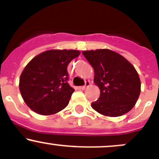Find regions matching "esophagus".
I'll use <instances>...</instances> for the list:
<instances>
[{"mask_svg":"<svg viewBox=\"0 0 159 159\" xmlns=\"http://www.w3.org/2000/svg\"><path fill=\"white\" fill-rule=\"evenodd\" d=\"M90 85V83H89V81H86V83H85V85L83 86H82V89H85L86 87H88V86Z\"/></svg>","mask_w":159,"mask_h":159,"instance_id":"34e87169","label":"esophagus"}]
</instances>
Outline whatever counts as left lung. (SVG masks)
Instances as JSON below:
<instances>
[{
	"mask_svg": "<svg viewBox=\"0 0 159 159\" xmlns=\"http://www.w3.org/2000/svg\"><path fill=\"white\" fill-rule=\"evenodd\" d=\"M83 55L94 70L93 82L100 96L92 108L101 115L121 116L135 106L141 93V81L133 65L109 49L84 50Z\"/></svg>",
	"mask_w": 159,
	"mask_h": 159,
	"instance_id": "8db88e82",
	"label": "left lung"
}]
</instances>
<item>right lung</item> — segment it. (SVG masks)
<instances>
[{
    "instance_id": "right-lung-1",
    "label": "right lung",
    "mask_w": 159,
    "mask_h": 159,
    "mask_svg": "<svg viewBox=\"0 0 159 159\" xmlns=\"http://www.w3.org/2000/svg\"><path fill=\"white\" fill-rule=\"evenodd\" d=\"M80 54L77 50H50L27 63L20 76L19 89L30 109L50 116L67 106L74 92L67 83V66Z\"/></svg>"
}]
</instances>
